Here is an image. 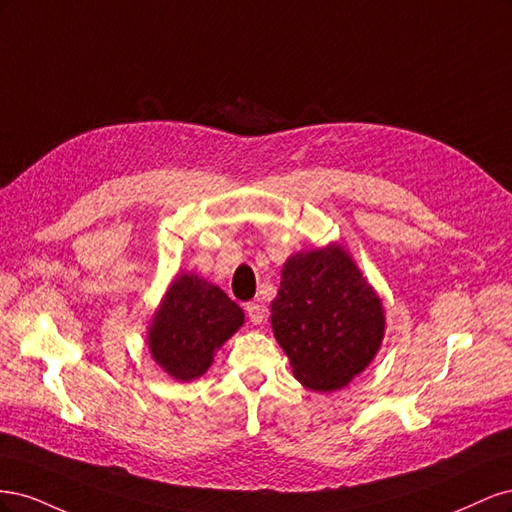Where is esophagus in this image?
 Here are the masks:
<instances>
[{
	"instance_id": "1",
	"label": "esophagus",
	"mask_w": 512,
	"mask_h": 512,
	"mask_svg": "<svg viewBox=\"0 0 512 512\" xmlns=\"http://www.w3.org/2000/svg\"><path fill=\"white\" fill-rule=\"evenodd\" d=\"M245 314H247V318H250L252 324H262L267 318V309H265V305H260V303H247Z\"/></svg>"
}]
</instances>
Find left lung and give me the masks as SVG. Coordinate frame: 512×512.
Instances as JSON below:
<instances>
[{
	"label": "left lung",
	"instance_id": "1",
	"mask_svg": "<svg viewBox=\"0 0 512 512\" xmlns=\"http://www.w3.org/2000/svg\"><path fill=\"white\" fill-rule=\"evenodd\" d=\"M271 324L294 378L312 391L342 389L359 376L384 335L382 303L339 245L286 260Z\"/></svg>",
	"mask_w": 512,
	"mask_h": 512
}]
</instances>
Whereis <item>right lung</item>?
<instances>
[{"instance_id":"obj_1","label":"right lung","mask_w":512,"mask_h":512,"mask_svg":"<svg viewBox=\"0 0 512 512\" xmlns=\"http://www.w3.org/2000/svg\"><path fill=\"white\" fill-rule=\"evenodd\" d=\"M243 324V309L228 294L194 273L170 284L149 329L156 363L181 382L203 376L213 352Z\"/></svg>"}]
</instances>
